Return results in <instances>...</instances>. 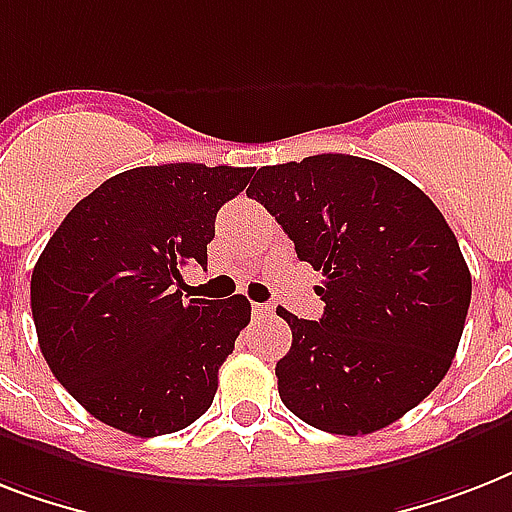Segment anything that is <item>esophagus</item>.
I'll list each match as a JSON object with an SVG mask.
<instances>
[{
	"mask_svg": "<svg viewBox=\"0 0 512 512\" xmlns=\"http://www.w3.org/2000/svg\"><path fill=\"white\" fill-rule=\"evenodd\" d=\"M252 313H255L257 319H265V316H271L273 305L271 303H252Z\"/></svg>",
	"mask_w": 512,
	"mask_h": 512,
	"instance_id": "obj_1",
	"label": "esophagus"
}]
</instances>
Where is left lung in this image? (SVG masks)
Segmentation results:
<instances>
[{
    "mask_svg": "<svg viewBox=\"0 0 512 512\" xmlns=\"http://www.w3.org/2000/svg\"><path fill=\"white\" fill-rule=\"evenodd\" d=\"M247 193L321 271L324 316H279V396L313 428L364 436L430 396L460 345L470 271L438 207L404 175L348 154L263 167Z\"/></svg>",
    "mask_w": 512,
    "mask_h": 512,
    "instance_id": "1",
    "label": "left lung"
}]
</instances>
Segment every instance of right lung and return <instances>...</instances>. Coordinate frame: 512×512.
<instances>
[{
    "instance_id": "obj_1",
    "label": "right lung",
    "mask_w": 512,
    "mask_h": 512,
    "mask_svg": "<svg viewBox=\"0 0 512 512\" xmlns=\"http://www.w3.org/2000/svg\"><path fill=\"white\" fill-rule=\"evenodd\" d=\"M252 167L162 164L119 172L84 196L31 273L39 348L58 382L111 428L151 438L212 406L217 369L249 324V300H185L207 265L217 209Z\"/></svg>"
}]
</instances>
